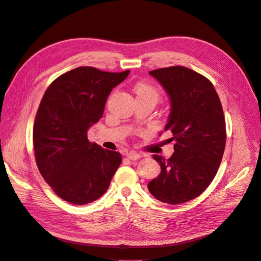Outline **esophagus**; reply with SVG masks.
Returning a JSON list of instances; mask_svg holds the SVG:
<instances>
[{"label": "esophagus", "instance_id": "34e87169", "mask_svg": "<svg viewBox=\"0 0 261 261\" xmlns=\"http://www.w3.org/2000/svg\"><path fill=\"white\" fill-rule=\"evenodd\" d=\"M126 155H127V158L130 159V160H138V159H141V158H142V154H140V153H138V152H135V151H128V152L126 153Z\"/></svg>", "mask_w": 261, "mask_h": 261}]
</instances>
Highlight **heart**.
<instances>
[{
  "mask_svg": "<svg viewBox=\"0 0 261 261\" xmlns=\"http://www.w3.org/2000/svg\"><path fill=\"white\" fill-rule=\"evenodd\" d=\"M133 91L136 95V99L150 98V99H153L156 102L160 96L158 89L152 85L147 84V82H139V84H136L134 86Z\"/></svg>",
  "mask_w": 261,
  "mask_h": 261,
  "instance_id": "1",
  "label": "heart"
}]
</instances>
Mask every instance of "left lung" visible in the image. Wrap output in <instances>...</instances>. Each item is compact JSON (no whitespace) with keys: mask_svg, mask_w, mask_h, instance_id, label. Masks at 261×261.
<instances>
[{"mask_svg":"<svg viewBox=\"0 0 261 261\" xmlns=\"http://www.w3.org/2000/svg\"><path fill=\"white\" fill-rule=\"evenodd\" d=\"M149 74L169 97L165 131H171L175 144L167 160L153 154L161 173L148 189L161 202L184 203L208 187L220 166L226 142L223 109L212 82L190 68L170 66Z\"/></svg>","mask_w":261,"mask_h":261,"instance_id":"1","label":"left lung"}]
</instances>
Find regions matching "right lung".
Returning <instances> with one entry per match:
<instances>
[{"label": "right lung", "instance_id": "obj_1", "mask_svg": "<svg viewBox=\"0 0 261 261\" xmlns=\"http://www.w3.org/2000/svg\"><path fill=\"white\" fill-rule=\"evenodd\" d=\"M129 73L80 66L55 79L44 93L34 123L36 163L64 201L84 205L97 200L120 165L119 152L90 143L87 133L102 117L112 89Z\"/></svg>", "mask_w": 261, "mask_h": 261}]
</instances>
